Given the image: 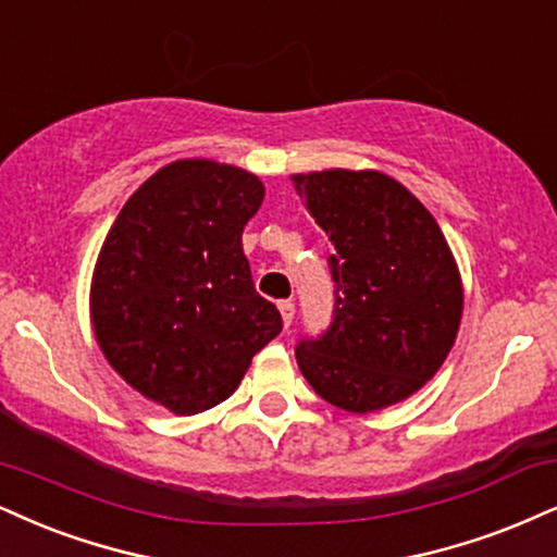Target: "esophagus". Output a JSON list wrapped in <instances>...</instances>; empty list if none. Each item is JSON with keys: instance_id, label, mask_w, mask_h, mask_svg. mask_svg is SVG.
<instances>
[{"instance_id": "obj_1", "label": "esophagus", "mask_w": 557, "mask_h": 557, "mask_svg": "<svg viewBox=\"0 0 557 557\" xmlns=\"http://www.w3.org/2000/svg\"><path fill=\"white\" fill-rule=\"evenodd\" d=\"M278 312H281V320H284V327H289L294 320V301H281Z\"/></svg>"}]
</instances>
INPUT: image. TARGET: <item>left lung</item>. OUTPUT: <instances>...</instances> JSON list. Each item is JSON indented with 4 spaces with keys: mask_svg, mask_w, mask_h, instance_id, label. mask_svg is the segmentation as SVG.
<instances>
[{
    "mask_svg": "<svg viewBox=\"0 0 557 557\" xmlns=\"http://www.w3.org/2000/svg\"><path fill=\"white\" fill-rule=\"evenodd\" d=\"M292 181L335 250V318L322 338L299 343L301 374L348 413L408 400L442 369L462 320V276L444 232L380 170L333 168Z\"/></svg>",
    "mask_w": 557,
    "mask_h": 557,
    "instance_id": "left-lung-1",
    "label": "left lung"
}]
</instances>
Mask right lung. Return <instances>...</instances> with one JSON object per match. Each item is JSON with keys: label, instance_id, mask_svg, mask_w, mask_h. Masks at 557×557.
Segmentation results:
<instances>
[{"label": "right lung", "instance_id": "1", "mask_svg": "<svg viewBox=\"0 0 557 557\" xmlns=\"http://www.w3.org/2000/svg\"><path fill=\"white\" fill-rule=\"evenodd\" d=\"M263 196L260 177L235 164L175 160L134 190L100 247L95 341L128 387L170 413L224 403L281 333L243 252Z\"/></svg>", "mask_w": 557, "mask_h": 557}]
</instances>
